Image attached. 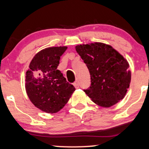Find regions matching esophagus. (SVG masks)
I'll use <instances>...</instances> for the list:
<instances>
[{"instance_id": "1", "label": "esophagus", "mask_w": 149, "mask_h": 149, "mask_svg": "<svg viewBox=\"0 0 149 149\" xmlns=\"http://www.w3.org/2000/svg\"><path fill=\"white\" fill-rule=\"evenodd\" d=\"M73 85H74V87H75V88H76V89L79 88V87H80V83H79V82H78V81L75 82V83H73Z\"/></svg>"}]
</instances>
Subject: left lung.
Segmentation results:
<instances>
[{"mask_svg":"<svg viewBox=\"0 0 149 149\" xmlns=\"http://www.w3.org/2000/svg\"><path fill=\"white\" fill-rule=\"evenodd\" d=\"M75 48L90 72L91 85L84 92L92 102L109 108L123 100L131 81L127 59L103 42L78 45Z\"/></svg>","mask_w":149,"mask_h":149,"instance_id":"1","label":"left lung"}]
</instances>
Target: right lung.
I'll use <instances>...</instances> for the list:
<instances>
[{
    "mask_svg": "<svg viewBox=\"0 0 149 149\" xmlns=\"http://www.w3.org/2000/svg\"><path fill=\"white\" fill-rule=\"evenodd\" d=\"M66 49V46H60L42 49L34 56L26 72L29 98L36 107L47 113L59 111L76 90L57 69Z\"/></svg>",
    "mask_w": 149,
    "mask_h": 149,
    "instance_id": "obj_1",
    "label": "right lung"
}]
</instances>
